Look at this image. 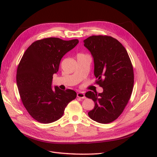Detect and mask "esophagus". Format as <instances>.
Here are the masks:
<instances>
[{"label":"esophagus","mask_w":157,"mask_h":157,"mask_svg":"<svg viewBox=\"0 0 157 157\" xmlns=\"http://www.w3.org/2000/svg\"><path fill=\"white\" fill-rule=\"evenodd\" d=\"M77 97L78 98H81V99H84L85 98V94H84V92H78L77 93Z\"/></svg>","instance_id":"1"}]
</instances>
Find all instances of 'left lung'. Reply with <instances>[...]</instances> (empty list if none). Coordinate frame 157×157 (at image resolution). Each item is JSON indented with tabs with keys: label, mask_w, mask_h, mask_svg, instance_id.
I'll return each mask as SVG.
<instances>
[{
	"label": "left lung",
	"mask_w": 157,
	"mask_h": 157,
	"mask_svg": "<svg viewBox=\"0 0 157 157\" xmlns=\"http://www.w3.org/2000/svg\"><path fill=\"white\" fill-rule=\"evenodd\" d=\"M84 42L93 56L96 84L103 89L102 93L85 94L95 103L88 116L97 122L107 124L121 115L130 100L134 82L133 66L126 50L115 38L93 35Z\"/></svg>",
	"instance_id": "8db88e82"
}]
</instances>
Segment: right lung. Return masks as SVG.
<instances>
[{"instance_id":"right-lung-1","label":"right lung","mask_w":157,"mask_h":157,"mask_svg":"<svg viewBox=\"0 0 157 157\" xmlns=\"http://www.w3.org/2000/svg\"><path fill=\"white\" fill-rule=\"evenodd\" d=\"M78 43V39L46 38L33 42L23 55L17 69V86L23 105L36 121L48 124L58 121L77 97L74 90L51 86L61 58Z\"/></svg>"}]
</instances>
